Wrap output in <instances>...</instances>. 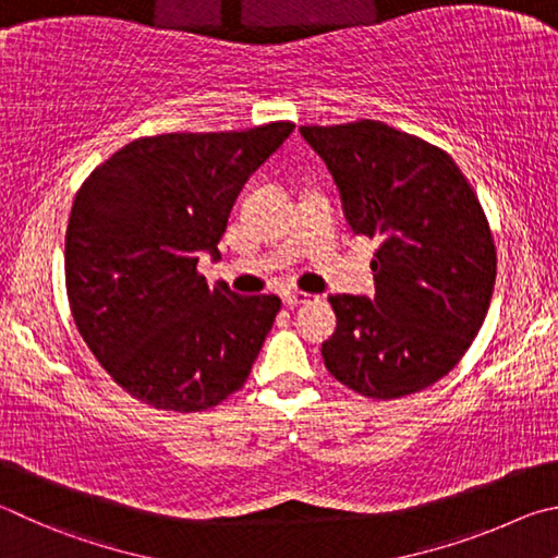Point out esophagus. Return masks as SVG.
Returning <instances> with one entry per match:
<instances>
[{"instance_id": "esophagus-1", "label": "esophagus", "mask_w": 558, "mask_h": 558, "mask_svg": "<svg viewBox=\"0 0 558 558\" xmlns=\"http://www.w3.org/2000/svg\"><path fill=\"white\" fill-rule=\"evenodd\" d=\"M311 299H316V296L306 294V291H289V294H284V304H287L289 308H296V306H301V304H308Z\"/></svg>"}]
</instances>
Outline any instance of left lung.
Listing matches in <instances>:
<instances>
[{
  "label": "left lung",
  "mask_w": 558,
  "mask_h": 558,
  "mask_svg": "<svg viewBox=\"0 0 558 558\" xmlns=\"http://www.w3.org/2000/svg\"><path fill=\"white\" fill-rule=\"evenodd\" d=\"M299 132L333 175L350 228L379 240L375 299L328 296V373L369 399L422 392L458 365L490 308L497 254L481 201L444 149L385 122Z\"/></svg>",
  "instance_id": "obj_1"
}]
</instances>
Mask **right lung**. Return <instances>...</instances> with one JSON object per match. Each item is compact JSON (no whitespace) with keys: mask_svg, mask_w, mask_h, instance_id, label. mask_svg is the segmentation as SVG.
<instances>
[{"mask_svg":"<svg viewBox=\"0 0 558 558\" xmlns=\"http://www.w3.org/2000/svg\"><path fill=\"white\" fill-rule=\"evenodd\" d=\"M294 132L134 140L77 191L65 230L75 326L110 377L163 412H203L247 383L281 301L208 287L201 254L218 242L250 175Z\"/></svg>","mask_w":558,"mask_h":558,"instance_id":"1","label":"right lung"}]
</instances>
